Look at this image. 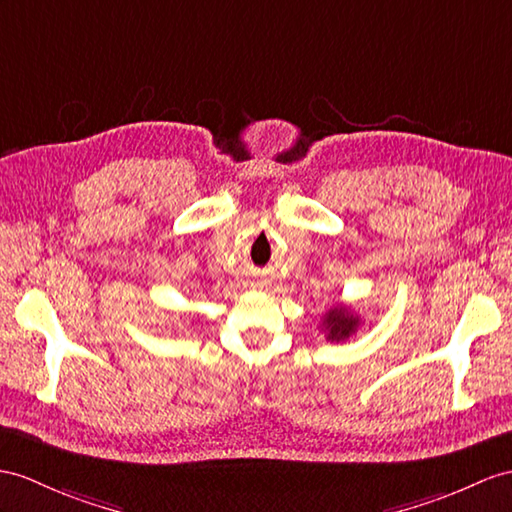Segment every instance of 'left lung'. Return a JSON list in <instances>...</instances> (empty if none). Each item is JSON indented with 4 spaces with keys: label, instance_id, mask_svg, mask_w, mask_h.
<instances>
[{
    "label": "left lung",
    "instance_id": "8db88e82",
    "mask_svg": "<svg viewBox=\"0 0 512 512\" xmlns=\"http://www.w3.org/2000/svg\"><path fill=\"white\" fill-rule=\"evenodd\" d=\"M360 326V319L354 315L352 308L347 306H334L326 313V319H323V330H326V339L328 341H345L356 332Z\"/></svg>",
    "mask_w": 512,
    "mask_h": 512
}]
</instances>
